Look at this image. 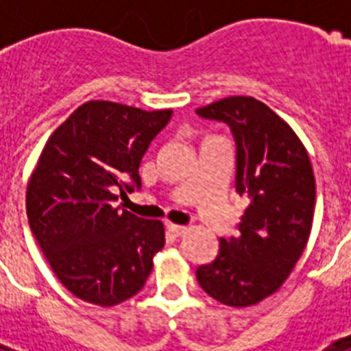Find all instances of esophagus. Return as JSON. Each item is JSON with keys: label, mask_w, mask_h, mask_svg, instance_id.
Wrapping results in <instances>:
<instances>
[{"label": "esophagus", "mask_w": 351, "mask_h": 351, "mask_svg": "<svg viewBox=\"0 0 351 351\" xmlns=\"http://www.w3.org/2000/svg\"><path fill=\"white\" fill-rule=\"evenodd\" d=\"M167 230H169V233H173L175 237H180V234H184L187 231L186 226H178V224H167Z\"/></svg>", "instance_id": "34e87169"}]
</instances>
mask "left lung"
Returning a JSON list of instances; mask_svg holds the SVG:
<instances>
[{
  "label": "left lung",
  "instance_id": "obj_1",
  "mask_svg": "<svg viewBox=\"0 0 351 351\" xmlns=\"http://www.w3.org/2000/svg\"><path fill=\"white\" fill-rule=\"evenodd\" d=\"M195 112L230 127L234 191L247 197L239 233L219 240V255L197 267V280L222 304H256L282 286L310 239L315 208L310 156L291 127L251 96H230Z\"/></svg>",
  "mask_w": 351,
  "mask_h": 351
}]
</instances>
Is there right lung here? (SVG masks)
I'll return each mask as SVG.
<instances>
[{
  "mask_svg": "<svg viewBox=\"0 0 351 351\" xmlns=\"http://www.w3.org/2000/svg\"><path fill=\"white\" fill-rule=\"evenodd\" d=\"M173 111L87 101L52 132L27 187L30 231L60 282L117 306L143 288L165 244L160 220L114 208L142 187L138 167Z\"/></svg>",
  "mask_w": 351,
  "mask_h": 351,
  "instance_id": "obj_1",
  "label": "right lung"
}]
</instances>
